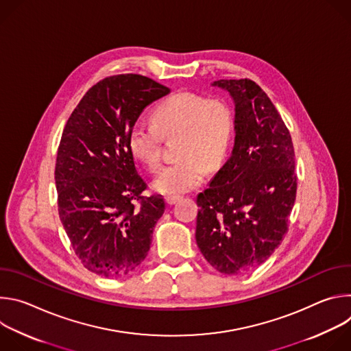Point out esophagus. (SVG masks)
<instances>
[{"mask_svg": "<svg viewBox=\"0 0 351 351\" xmlns=\"http://www.w3.org/2000/svg\"><path fill=\"white\" fill-rule=\"evenodd\" d=\"M167 203L169 204V206H173V204H176L179 199H180V195H168L167 198Z\"/></svg>", "mask_w": 351, "mask_h": 351, "instance_id": "34e87169", "label": "esophagus"}]
</instances>
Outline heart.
<instances>
[{"label":"heart","instance_id":"1","mask_svg":"<svg viewBox=\"0 0 351 351\" xmlns=\"http://www.w3.org/2000/svg\"><path fill=\"white\" fill-rule=\"evenodd\" d=\"M154 123L136 122L128 144L132 154L149 169L161 158V134H179L175 153L179 160L164 165L154 176L156 191L169 195L187 193L206 178L207 168L218 169L232 145L234 114L222 99L183 91L168 97L154 110Z\"/></svg>","mask_w":351,"mask_h":351}]
</instances>
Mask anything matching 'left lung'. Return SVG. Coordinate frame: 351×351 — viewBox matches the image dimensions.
Returning <instances> with one entry per match:
<instances>
[{"label":"left lung","instance_id":"left-lung-1","mask_svg":"<svg viewBox=\"0 0 351 351\" xmlns=\"http://www.w3.org/2000/svg\"><path fill=\"white\" fill-rule=\"evenodd\" d=\"M234 104L232 154L197 195L195 241L221 274L240 275L265 263L282 243L295 202L291 136L253 80L213 83Z\"/></svg>","mask_w":351,"mask_h":351}]
</instances>
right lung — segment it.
<instances>
[{
	"label": "right lung",
	"instance_id": "obj_1",
	"mask_svg": "<svg viewBox=\"0 0 351 351\" xmlns=\"http://www.w3.org/2000/svg\"><path fill=\"white\" fill-rule=\"evenodd\" d=\"M168 93L140 75L107 77L84 94L62 132L56 164L60 219L75 254L97 275L133 272L165 211L162 195L141 197L147 184L128 138L143 110Z\"/></svg>",
	"mask_w": 351,
	"mask_h": 351
}]
</instances>
